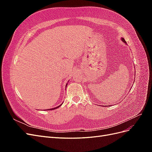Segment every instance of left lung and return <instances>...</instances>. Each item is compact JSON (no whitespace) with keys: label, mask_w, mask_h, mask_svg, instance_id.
Here are the masks:
<instances>
[{"label":"left lung","mask_w":152,"mask_h":152,"mask_svg":"<svg viewBox=\"0 0 152 152\" xmlns=\"http://www.w3.org/2000/svg\"><path fill=\"white\" fill-rule=\"evenodd\" d=\"M121 40H122V42H124V43H126V44H126L127 42H126V40H124V39L123 37H122V38H121Z\"/></svg>","instance_id":"obj_1"}]
</instances>
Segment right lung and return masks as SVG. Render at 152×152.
I'll use <instances>...</instances> for the list:
<instances>
[{
  "label": "right lung",
  "instance_id": "right-lung-1",
  "mask_svg": "<svg viewBox=\"0 0 152 152\" xmlns=\"http://www.w3.org/2000/svg\"><path fill=\"white\" fill-rule=\"evenodd\" d=\"M67 85H68V84H66V86H67ZM62 105V104H61L60 105H59L58 107H55V108H51V109H48L47 110H54V109H56V108H59V107H60V106H61Z\"/></svg>",
  "mask_w": 152,
  "mask_h": 152
}]
</instances>
